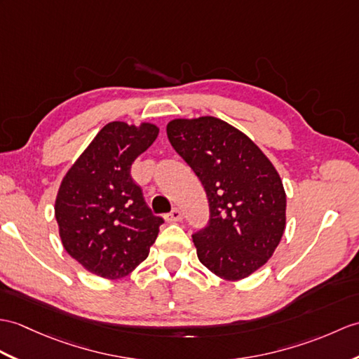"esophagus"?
<instances>
[{
  "instance_id": "obj_1",
  "label": "esophagus",
  "mask_w": 359,
  "mask_h": 359,
  "mask_svg": "<svg viewBox=\"0 0 359 359\" xmlns=\"http://www.w3.org/2000/svg\"><path fill=\"white\" fill-rule=\"evenodd\" d=\"M182 219H183V214L179 208H174V210L168 215H166V220L168 222H180Z\"/></svg>"
}]
</instances>
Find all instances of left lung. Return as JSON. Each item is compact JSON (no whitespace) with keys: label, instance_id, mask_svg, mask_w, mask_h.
<instances>
[{"label":"left lung","instance_id":"8db88e82","mask_svg":"<svg viewBox=\"0 0 359 359\" xmlns=\"http://www.w3.org/2000/svg\"><path fill=\"white\" fill-rule=\"evenodd\" d=\"M166 135L210 203V222L193 234L200 263L223 280L249 277L272 257L286 228L280 174L245 133L212 116L174 119Z\"/></svg>","mask_w":359,"mask_h":359}]
</instances>
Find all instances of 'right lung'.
I'll return each mask as SVG.
<instances>
[{"mask_svg":"<svg viewBox=\"0 0 359 359\" xmlns=\"http://www.w3.org/2000/svg\"><path fill=\"white\" fill-rule=\"evenodd\" d=\"M157 135L154 123H107L61 182L55 217L62 246L99 277H127L159 234L163 219L147 206L130 174Z\"/></svg>","mask_w":359,"mask_h":359,"instance_id":"right-lung-1","label":"right lung"}]
</instances>
